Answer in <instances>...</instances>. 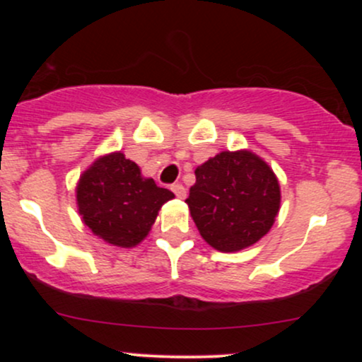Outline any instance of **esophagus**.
Returning <instances> with one entry per match:
<instances>
[{"instance_id":"esophagus-1","label":"esophagus","mask_w":362,"mask_h":362,"mask_svg":"<svg viewBox=\"0 0 362 362\" xmlns=\"http://www.w3.org/2000/svg\"><path fill=\"white\" fill-rule=\"evenodd\" d=\"M172 190H173V194H175L178 199H185L187 190H185V187L182 185V184H173L172 185Z\"/></svg>"}]
</instances>
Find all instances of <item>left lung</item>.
Here are the masks:
<instances>
[{"mask_svg":"<svg viewBox=\"0 0 362 362\" xmlns=\"http://www.w3.org/2000/svg\"><path fill=\"white\" fill-rule=\"evenodd\" d=\"M185 202L207 245L224 253L240 252L271 231L279 214L281 187L255 153L221 151L195 168Z\"/></svg>","mask_w":362,"mask_h":362,"instance_id":"obj_1","label":"left lung"}]
</instances>
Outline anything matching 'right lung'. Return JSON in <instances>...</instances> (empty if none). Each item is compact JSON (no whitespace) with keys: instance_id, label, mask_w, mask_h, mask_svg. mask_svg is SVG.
Returning a JSON list of instances; mask_svg holds the SVG:
<instances>
[{"instance_id":"1","label":"right lung","mask_w":362,"mask_h":362,"mask_svg":"<svg viewBox=\"0 0 362 362\" xmlns=\"http://www.w3.org/2000/svg\"><path fill=\"white\" fill-rule=\"evenodd\" d=\"M175 195L120 151L98 156L80 175L76 206L81 221L103 242L132 248L146 238L161 206Z\"/></svg>"}]
</instances>
